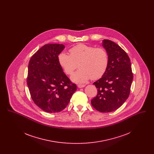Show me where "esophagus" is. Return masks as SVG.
Listing matches in <instances>:
<instances>
[{
	"instance_id": "esophagus-1",
	"label": "esophagus",
	"mask_w": 154,
	"mask_h": 154,
	"mask_svg": "<svg viewBox=\"0 0 154 154\" xmlns=\"http://www.w3.org/2000/svg\"><path fill=\"white\" fill-rule=\"evenodd\" d=\"M85 86V85H84V84H79L77 85V87L79 88H84Z\"/></svg>"
}]
</instances>
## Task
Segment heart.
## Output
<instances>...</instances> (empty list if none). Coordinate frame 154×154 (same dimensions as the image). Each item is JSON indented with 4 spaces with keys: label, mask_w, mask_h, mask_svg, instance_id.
<instances>
[{
    "label": "heart",
    "mask_w": 154,
    "mask_h": 154,
    "mask_svg": "<svg viewBox=\"0 0 154 154\" xmlns=\"http://www.w3.org/2000/svg\"><path fill=\"white\" fill-rule=\"evenodd\" d=\"M70 55L65 52L59 54V64L67 75H71L77 68H80L72 75L73 82L84 83L90 79L96 80L105 73L108 65L109 57L103 48L88 45H76L69 50Z\"/></svg>",
    "instance_id": "b5f03b06"
}]
</instances>
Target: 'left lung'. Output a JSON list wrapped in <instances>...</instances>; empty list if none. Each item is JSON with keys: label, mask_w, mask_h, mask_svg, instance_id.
I'll return each instance as SVG.
<instances>
[{"label": "left lung", "mask_w": 154, "mask_h": 154, "mask_svg": "<svg viewBox=\"0 0 154 154\" xmlns=\"http://www.w3.org/2000/svg\"><path fill=\"white\" fill-rule=\"evenodd\" d=\"M102 45L108 54L109 65L102 78L94 83L97 94L91 104L100 112H109L119 108L128 98L133 75L130 58L121 47L106 39Z\"/></svg>", "instance_id": "8db88e82"}]
</instances>
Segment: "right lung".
Returning a JSON list of instances; mask_svg holds the SVG:
<instances>
[{
  "label": "right lung",
  "instance_id": "1",
  "mask_svg": "<svg viewBox=\"0 0 154 154\" xmlns=\"http://www.w3.org/2000/svg\"><path fill=\"white\" fill-rule=\"evenodd\" d=\"M63 44L44 45L31 57L28 65L27 85L37 106L47 112L65 109L77 86L69 80L59 65L58 56Z\"/></svg>",
  "mask_w": 154,
  "mask_h": 154
}]
</instances>
